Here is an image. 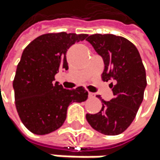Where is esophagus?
Instances as JSON below:
<instances>
[{
	"label": "esophagus",
	"mask_w": 160,
	"mask_h": 160,
	"mask_svg": "<svg viewBox=\"0 0 160 160\" xmlns=\"http://www.w3.org/2000/svg\"><path fill=\"white\" fill-rule=\"evenodd\" d=\"M88 96H89V98H94L95 97V93H92V92H88Z\"/></svg>",
	"instance_id": "esophagus-1"
}]
</instances>
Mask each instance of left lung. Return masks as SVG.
I'll use <instances>...</instances> for the list:
<instances>
[{
  "label": "left lung",
  "mask_w": 160,
  "mask_h": 160,
  "mask_svg": "<svg viewBox=\"0 0 160 160\" xmlns=\"http://www.w3.org/2000/svg\"><path fill=\"white\" fill-rule=\"evenodd\" d=\"M103 59V81L110 83L114 98L109 102L101 96L102 109L96 114H86L89 125L106 135L125 132L135 118L144 98L147 85L145 68L137 48L131 41L114 34H92L86 39Z\"/></svg>",
  "instance_id": "obj_1"
}]
</instances>
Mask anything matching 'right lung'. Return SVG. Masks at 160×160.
Here are the masks:
<instances>
[{"mask_svg": "<svg viewBox=\"0 0 160 160\" xmlns=\"http://www.w3.org/2000/svg\"><path fill=\"white\" fill-rule=\"evenodd\" d=\"M87 34L46 33L25 48L13 81L18 115L29 132L43 135L59 128L67 116L69 104L86 101L88 92L82 86L64 89L54 82V76L68 70L66 52Z\"/></svg>", "mask_w": 160, "mask_h": 160, "instance_id": "right-lung-1", "label": "right lung"}]
</instances>
